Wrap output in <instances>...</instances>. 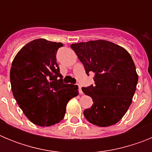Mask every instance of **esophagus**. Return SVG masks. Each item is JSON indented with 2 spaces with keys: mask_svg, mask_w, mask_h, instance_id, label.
<instances>
[{
  "mask_svg": "<svg viewBox=\"0 0 152 152\" xmlns=\"http://www.w3.org/2000/svg\"><path fill=\"white\" fill-rule=\"evenodd\" d=\"M77 85H78V88H79V93H80V94H82L83 91L82 90H81V86H80V84H77Z\"/></svg>",
  "mask_w": 152,
  "mask_h": 152,
  "instance_id": "obj_1",
  "label": "esophagus"
}]
</instances>
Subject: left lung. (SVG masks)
<instances>
[{
    "label": "left lung",
    "mask_w": 152,
    "mask_h": 152,
    "mask_svg": "<svg viewBox=\"0 0 152 152\" xmlns=\"http://www.w3.org/2000/svg\"><path fill=\"white\" fill-rule=\"evenodd\" d=\"M71 48L84 64L86 74L94 73V85L82 88L94 102L84 111V117L100 127L116 124L128 110L136 90L138 75L131 56L107 40L72 44Z\"/></svg>",
    "instance_id": "1"
}]
</instances>
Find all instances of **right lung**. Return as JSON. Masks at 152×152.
Masks as SVG:
<instances>
[{"label": "right lung", "instance_id": "1", "mask_svg": "<svg viewBox=\"0 0 152 152\" xmlns=\"http://www.w3.org/2000/svg\"><path fill=\"white\" fill-rule=\"evenodd\" d=\"M61 42L38 39L24 45L10 68L12 92L26 117L39 126H50L64 118L66 105L78 95V87L64 84L56 62Z\"/></svg>", "mask_w": 152, "mask_h": 152}]
</instances>
